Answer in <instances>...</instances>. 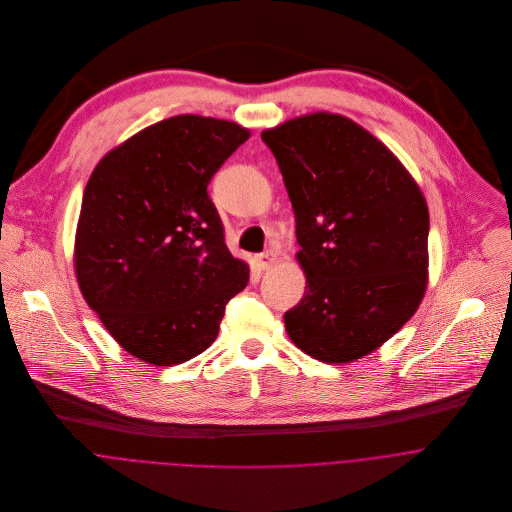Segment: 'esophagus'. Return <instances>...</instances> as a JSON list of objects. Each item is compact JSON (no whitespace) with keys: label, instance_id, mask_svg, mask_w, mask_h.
Returning a JSON list of instances; mask_svg holds the SVG:
<instances>
[{"label":"esophagus","instance_id":"obj_1","mask_svg":"<svg viewBox=\"0 0 512 512\" xmlns=\"http://www.w3.org/2000/svg\"><path fill=\"white\" fill-rule=\"evenodd\" d=\"M276 252H272V250H268V252H264V254H256L254 256V264H256V268L258 270H270L274 264H276Z\"/></svg>","mask_w":512,"mask_h":512}]
</instances>
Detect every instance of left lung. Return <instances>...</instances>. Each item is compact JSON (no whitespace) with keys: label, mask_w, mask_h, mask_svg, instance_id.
Returning a JSON list of instances; mask_svg holds the SVG:
<instances>
[{"label":"left lung","mask_w":512,"mask_h":512,"mask_svg":"<svg viewBox=\"0 0 512 512\" xmlns=\"http://www.w3.org/2000/svg\"><path fill=\"white\" fill-rule=\"evenodd\" d=\"M282 171L305 295L286 331L323 363L361 359L418 309L428 284L426 199L392 151L353 120L317 112L262 132Z\"/></svg>","instance_id":"left-lung-1"}]
</instances>
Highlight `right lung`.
<instances>
[{
    "label": "right lung",
    "instance_id": "right-lung-1",
    "mask_svg": "<svg viewBox=\"0 0 512 512\" xmlns=\"http://www.w3.org/2000/svg\"><path fill=\"white\" fill-rule=\"evenodd\" d=\"M248 138L234 122L173 116L104 155L86 183L74 242L80 292L149 365L209 349L226 303L248 284L207 191Z\"/></svg>",
    "mask_w": 512,
    "mask_h": 512
}]
</instances>
